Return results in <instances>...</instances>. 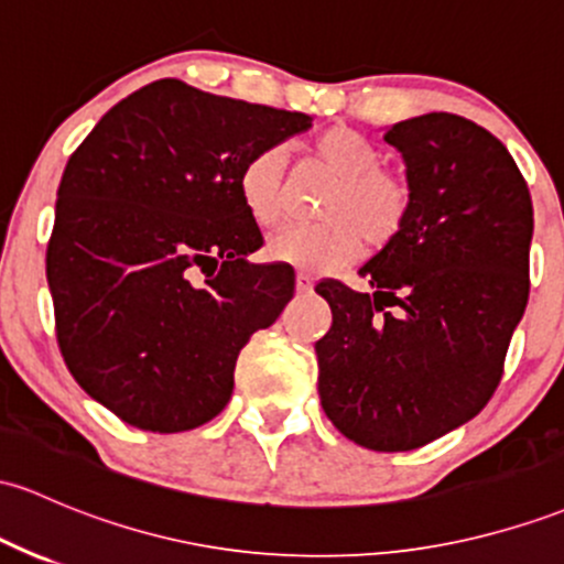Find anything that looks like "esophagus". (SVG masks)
Masks as SVG:
<instances>
[{"instance_id": "esophagus-1", "label": "esophagus", "mask_w": 564, "mask_h": 564, "mask_svg": "<svg viewBox=\"0 0 564 564\" xmlns=\"http://www.w3.org/2000/svg\"><path fill=\"white\" fill-rule=\"evenodd\" d=\"M315 286V281L307 272H296V294H311Z\"/></svg>"}]
</instances>
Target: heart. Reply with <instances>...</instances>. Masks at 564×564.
I'll return each instance as SVG.
<instances>
[{
	"mask_svg": "<svg viewBox=\"0 0 564 564\" xmlns=\"http://www.w3.org/2000/svg\"><path fill=\"white\" fill-rule=\"evenodd\" d=\"M313 154L337 182L321 203L324 219L289 227L268 243V257L307 272L332 270L356 257L361 235L369 246L391 243L412 212V187L401 173L380 169V152L350 128H329L313 139ZM238 192L251 221L272 230L286 219L283 152L259 150L243 165Z\"/></svg>",
	"mask_w": 564,
	"mask_h": 564,
	"instance_id": "heart-1",
	"label": "heart"
}]
</instances>
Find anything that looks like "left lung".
<instances>
[{
	"mask_svg": "<svg viewBox=\"0 0 564 564\" xmlns=\"http://www.w3.org/2000/svg\"><path fill=\"white\" fill-rule=\"evenodd\" d=\"M412 212L358 270L372 292L324 281L332 329L315 343L334 429L375 453L417 449L476 417L498 388L530 294L533 200L490 131L449 111L386 131Z\"/></svg>",
	"mask_w": 564,
	"mask_h": 564,
	"instance_id": "left-lung-1",
	"label": "left lung"
}]
</instances>
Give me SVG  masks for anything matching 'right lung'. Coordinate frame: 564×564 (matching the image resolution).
<instances>
[{
  "mask_svg": "<svg viewBox=\"0 0 564 564\" xmlns=\"http://www.w3.org/2000/svg\"><path fill=\"white\" fill-rule=\"evenodd\" d=\"M313 117L158 79L115 104L61 176L47 286L64 361L141 431L227 406L235 361L294 296L289 264H253L262 232L238 178Z\"/></svg>",
  "mask_w": 564,
  "mask_h": 564,
  "instance_id": "obj_1",
  "label": "right lung"
}]
</instances>
